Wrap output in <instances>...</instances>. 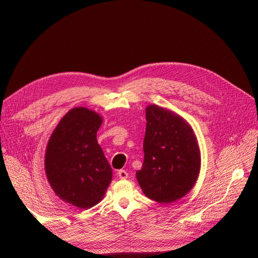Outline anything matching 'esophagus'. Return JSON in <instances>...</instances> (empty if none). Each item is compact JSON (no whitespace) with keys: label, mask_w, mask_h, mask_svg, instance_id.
Instances as JSON below:
<instances>
[{"label":"esophagus","mask_w":258,"mask_h":258,"mask_svg":"<svg viewBox=\"0 0 258 258\" xmlns=\"http://www.w3.org/2000/svg\"><path fill=\"white\" fill-rule=\"evenodd\" d=\"M117 176L120 178V179H126L128 177V173L125 171V169H119V171L117 172Z\"/></svg>","instance_id":"esophagus-1"}]
</instances>
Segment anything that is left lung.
<instances>
[{
  "label": "left lung",
  "instance_id": "obj_1",
  "mask_svg": "<svg viewBox=\"0 0 258 258\" xmlns=\"http://www.w3.org/2000/svg\"><path fill=\"white\" fill-rule=\"evenodd\" d=\"M146 120L144 162L136 178L149 199L168 204L182 199L196 183L199 144L189 124L169 109L149 105Z\"/></svg>",
  "mask_w": 258,
  "mask_h": 258
}]
</instances>
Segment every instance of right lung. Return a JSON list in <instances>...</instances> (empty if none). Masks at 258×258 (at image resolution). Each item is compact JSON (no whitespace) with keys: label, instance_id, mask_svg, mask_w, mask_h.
Wrapping results in <instances>:
<instances>
[{"label":"right lung","instance_id":"1","mask_svg":"<svg viewBox=\"0 0 258 258\" xmlns=\"http://www.w3.org/2000/svg\"><path fill=\"white\" fill-rule=\"evenodd\" d=\"M101 124L94 111L74 107L59 120L46 147L51 187L59 199L83 210L102 201L112 180V168L96 140Z\"/></svg>","mask_w":258,"mask_h":258}]
</instances>
